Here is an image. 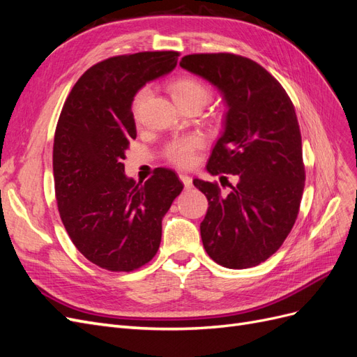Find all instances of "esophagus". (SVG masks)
Listing matches in <instances>:
<instances>
[{
  "instance_id": "1",
  "label": "esophagus",
  "mask_w": 357,
  "mask_h": 357,
  "mask_svg": "<svg viewBox=\"0 0 357 357\" xmlns=\"http://www.w3.org/2000/svg\"><path fill=\"white\" fill-rule=\"evenodd\" d=\"M178 177H180V180L183 181V185H185L186 189H190V188H192V178L186 174V172H180Z\"/></svg>"
}]
</instances>
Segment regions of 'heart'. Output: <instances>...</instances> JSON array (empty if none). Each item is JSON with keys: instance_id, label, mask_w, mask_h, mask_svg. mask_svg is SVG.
Listing matches in <instances>:
<instances>
[{"instance_id": "heart-1", "label": "heart", "mask_w": 357, "mask_h": 357, "mask_svg": "<svg viewBox=\"0 0 357 357\" xmlns=\"http://www.w3.org/2000/svg\"><path fill=\"white\" fill-rule=\"evenodd\" d=\"M168 91L172 100L178 107L199 105L201 109L211 98V92L201 80L193 77H178L168 84ZM149 89L143 88L137 92L132 101L134 114H138L142 105L147 100ZM201 147V139L198 137H183L169 143L167 147V158L178 167H189L195 160V152Z\"/></svg>"}]
</instances>
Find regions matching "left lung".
Instances as JSON below:
<instances>
[{
	"label": "left lung",
	"mask_w": 357,
	"mask_h": 357,
	"mask_svg": "<svg viewBox=\"0 0 357 357\" xmlns=\"http://www.w3.org/2000/svg\"><path fill=\"white\" fill-rule=\"evenodd\" d=\"M180 67L222 93L225 131L207 171L238 178L229 193L218 183L193 180L208 199L204 248L222 266H256L278 250L298 218L305 169L295 107L283 86L248 58L198 53L183 56Z\"/></svg>",
	"instance_id": "obj_1"
}]
</instances>
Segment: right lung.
Here are the masks:
<instances>
[{
  "mask_svg": "<svg viewBox=\"0 0 357 357\" xmlns=\"http://www.w3.org/2000/svg\"><path fill=\"white\" fill-rule=\"evenodd\" d=\"M178 52H139L95 63L62 107L53 143L61 220L73 244L109 271H134L156 255L162 219L183 190L176 172L156 168L144 185L125 176L137 137L135 93L177 66Z\"/></svg>",
  "mask_w": 357,
  "mask_h": 357,
  "instance_id": "right-lung-1",
  "label": "right lung"
}]
</instances>
